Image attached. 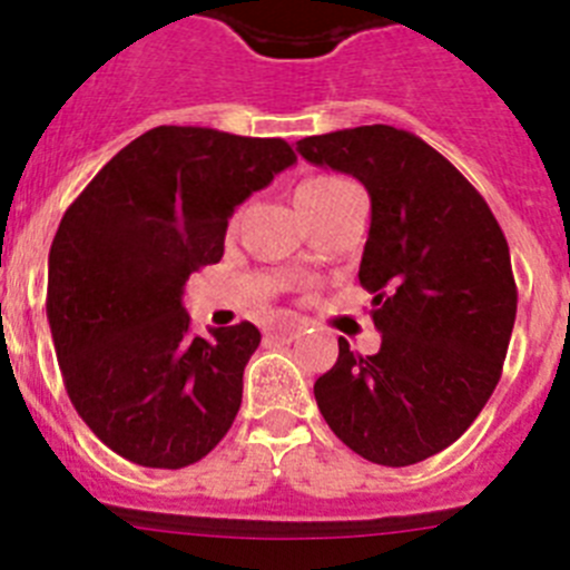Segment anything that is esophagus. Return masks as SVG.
I'll return each mask as SVG.
<instances>
[{
    "mask_svg": "<svg viewBox=\"0 0 570 570\" xmlns=\"http://www.w3.org/2000/svg\"><path fill=\"white\" fill-rule=\"evenodd\" d=\"M299 331H302L299 320H279V322H274V325H271L268 336H271V340L291 342L296 334H299Z\"/></svg>",
    "mask_w": 570,
    "mask_h": 570,
    "instance_id": "obj_1",
    "label": "esophagus"
}]
</instances>
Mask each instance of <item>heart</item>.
Segmentation results:
<instances>
[{
  "instance_id": "heart-1",
  "label": "heart",
  "mask_w": 570,
  "mask_h": 570,
  "mask_svg": "<svg viewBox=\"0 0 570 570\" xmlns=\"http://www.w3.org/2000/svg\"><path fill=\"white\" fill-rule=\"evenodd\" d=\"M345 185L347 183H342V179H336V176H314V179H305V183L296 188V196H325L345 188Z\"/></svg>"
}]
</instances>
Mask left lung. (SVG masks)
Wrapping results in <instances>:
<instances>
[{
	"mask_svg": "<svg viewBox=\"0 0 570 570\" xmlns=\"http://www.w3.org/2000/svg\"><path fill=\"white\" fill-rule=\"evenodd\" d=\"M296 150L371 196L360 282L382 334L374 356L340 340L316 405L354 454L414 465L460 440L500 382L517 320L505 234L465 176L407 130L362 125Z\"/></svg>",
	"mask_w": 570,
	"mask_h": 570,
	"instance_id": "obj_1",
	"label": "left lung"
}]
</instances>
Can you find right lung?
Instances as JSON below:
<instances>
[{"label": "right lung", "mask_w": 570, "mask_h": 570, "mask_svg": "<svg viewBox=\"0 0 570 570\" xmlns=\"http://www.w3.org/2000/svg\"><path fill=\"white\" fill-rule=\"evenodd\" d=\"M294 163L282 139L159 125L65 210L48 256L50 334L77 414L125 460L194 465L234 425L262 336L250 322L196 336L185 282L223 259L236 205Z\"/></svg>", "instance_id": "right-lung-1"}]
</instances>
